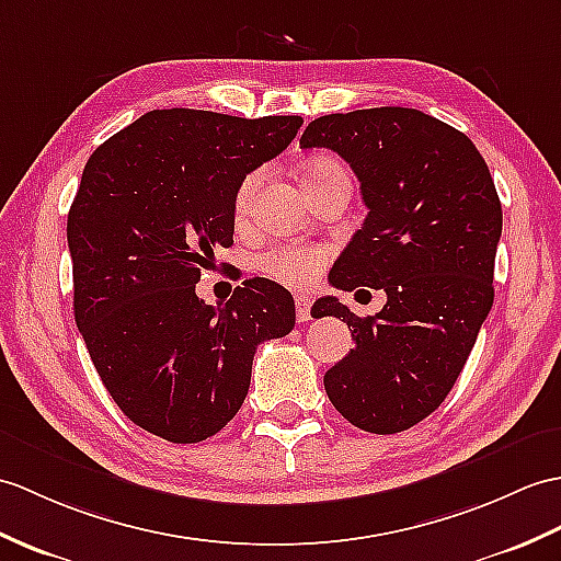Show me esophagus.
Returning a JSON list of instances; mask_svg holds the SVG:
<instances>
[{"label":"esophagus","instance_id":"1","mask_svg":"<svg viewBox=\"0 0 561 561\" xmlns=\"http://www.w3.org/2000/svg\"><path fill=\"white\" fill-rule=\"evenodd\" d=\"M310 306H312L310 296H304V294L296 296V318H298V322L310 320Z\"/></svg>","mask_w":561,"mask_h":561}]
</instances>
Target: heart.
Segmentation results:
<instances>
[{"mask_svg": "<svg viewBox=\"0 0 561 561\" xmlns=\"http://www.w3.org/2000/svg\"><path fill=\"white\" fill-rule=\"evenodd\" d=\"M336 174H346L340 160L332 158V154H312L310 160H306L301 164L304 191H310L312 186H320L330 176H336ZM263 176H265L263 169H255V172H251L241 181L237 198H233V213H237L239 219H243L251 213L257 188H260V184H263ZM322 263H324L322 251L301 249V245L270 251L260 257V267H263L267 277L277 279L282 284H289V286H308L312 279L318 277V272L322 270Z\"/></svg>", "mask_w": 561, "mask_h": 561, "instance_id": "b5f03b06", "label": "heart"}]
</instances>
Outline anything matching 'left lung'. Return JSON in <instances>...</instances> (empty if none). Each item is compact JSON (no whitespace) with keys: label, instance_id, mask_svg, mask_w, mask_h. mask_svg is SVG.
I'll list each match as a JSON object with an SVG mask.
<instances>
[{"label":"left lung","instance_id":"left-lung-1","mask_svg":"<svg viewBox=\"0 0 561 561\" xmlns=\"http://www.w3.org/2000/svg\"><path fill=\"white\" fill-rule=\"evenodd\" d=\"M301 148L344 158L368 207L330 272L332 286L387 294L368 318L334 296L312 306L318 318H342L356 340L324 373V392L366 433H401L451 392L492 308L500 195L471 138L419 110L320 116Z\"/></svg>","mask_w":561,"mask_h":561}]
</instances>
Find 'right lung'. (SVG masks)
Returning <instances> with one entry per match:
<instances>
[{
  "mask_svg": "<svg viewBox=\"0 0 561 561\" xmlns=\"http://www.w3.org/2000/svg\"><path fill=\"white\" fill-rule=\"evenodd\" d=\"M301 124L152 110L83 169L67 221L76 324L116 407L174 445L219 433L249 394L257 344L294 330L275 282L245 279L219 308L195 284L233 243L241 181Z\"/></svg>",
  "mask_w": 561,
  "mask_h": 561,
  "instance_id": "add662e5",
  "label": "right lung"
}]
</instances>
